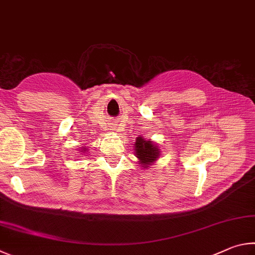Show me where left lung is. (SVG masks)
I'll use <instances>...</instances> for the list:
<instances>
[{
  "mask_svg": "<svg viewBox=\"0 0 255 255\" xmlns=\"http://www.w3.org/2000/svg\"><path fill=\"white\" fill-rule=\"evenodd\" d=\"M134 153L139 166L148 169L160 158V148L157 143L143 136H137L134 142Z\"/></svg>",
  "mask_w": 255,
  "mask_h": 255,
  "instance_id": "left-lung-1",
  "label": "left lung"
}]
</instances>
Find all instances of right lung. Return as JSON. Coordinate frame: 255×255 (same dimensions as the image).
<instances>
[{
	"label": "right lung",
	"mask_w": 255,
	"mask_h": 255,
	"mask_svg": "<svg viewBox=\"0 0 255 255\" xmlns=\"http://www.w3.org/2000/svg\"><path fill=\"white\" fill-rule=\"evenodd\" d=\"M87 150H88V149L86 148V146H80V149H79L80 152H79V153L83 155V154H85V153L87 152ZM82 155H79V157H82Z\"/></svg>",
	"instance_id": "add662e5"
}]
</instances>
